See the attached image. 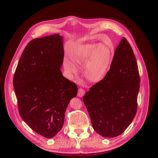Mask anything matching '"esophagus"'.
I'll return each instance as SVG.
<instances>
[{
    "mask_svg": "<svg viewBox=\"0 0 158 158\" xmlns=\"http://www.w3.org/2000/svg\"><path fill=\"white\" fill-rule=\"evenodd\" d=\"M85 90L82 89V88H79L78 89V93H77V96L79 97H83V95H85Z\"/></svg>",
    "mask_w": 158,
    "mask_h": 158,
    "instance_id": "esophagus-1",
    "label": "esophagus"
}]
</instances>
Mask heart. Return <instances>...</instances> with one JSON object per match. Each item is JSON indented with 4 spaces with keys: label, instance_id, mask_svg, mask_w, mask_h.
<instances>
[{
    "label": "heart",
    "instance_id": "b5f03b06",
    "mask_svg": "<svg viewBox=\"0 0 158 158\" xmlns=\"http://www.w3.org/2000/svg\"><path fill=\"white\" fill-rule=\"evenodd\" d=\"M113 56L114 49L103 43L86 44L81 45L74 50L72 54V60L78 66H82L86 63L84 68L85 77L90 82H97L106 76ZM68 56L64 58L63 66L69 73L77 71L76 66Z\"/></svg>",
    "mask_w": 158,
    "mask_h": 158
}]
</instances>
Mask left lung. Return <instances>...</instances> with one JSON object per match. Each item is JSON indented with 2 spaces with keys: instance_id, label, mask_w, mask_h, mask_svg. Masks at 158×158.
<instances>
[{
  "instance_id": "left-lung-1",
  "label": "left lung",
  "mask_w": 158,
  "mask_h": 158,
  "mask_svg": "<svg viewBox=\"0 0 158 158\" xmlns=\"http://www.w3.org/2000/svg\"><path fill=\"white\" fill-rule=\"evenodd\" d=\"M139 83L133 51L123 38L115 50L110 70L83 97L93 128L98 135L116 137L128 127L136 113Z\"/></svg>"
}]
</instances>
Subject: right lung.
<instances>
[{"instance_id": "right-lung-1", "label": "right lung", "mask_w": 158, "mask_h": 158, "mask_svg": "<svg viewBox=\"0 0 158 158\" xmlns=\"http://www.w3.org/2000/svg\"><path fill=\"white\" fill-rule=\"evenodd\" d=\"M63 42L58 34L29 41L13 77L20 117L36 133L47 138L61 131L70 101L77 94L76 85L60 70Z\"/></svg>"}]
</instances>
